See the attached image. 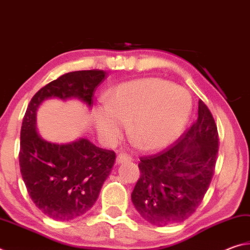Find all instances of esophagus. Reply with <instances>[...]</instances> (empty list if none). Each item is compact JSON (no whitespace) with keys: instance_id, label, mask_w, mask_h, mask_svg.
I'll return each instance as SVG.
<instances>
[{"instance_id":"esophagus-1","label":"esophagus","mask_w":250,"mask_h":250,"mask_svg":"<svg viewBox=\"0 0 250 250\" xmlns=\"http://www.w3.org/2000/svg\"><path fill=\"white\" fill-rule=\"evenodd\" d=\"M130 161H132V158H131L130 155L124 154V153H121V154L118 155L117 159H116V162H117L118 164L124 163V162H130Z\"/></svg>"}]
</instances>
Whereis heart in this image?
<instances>
[{"instance_id": "1", "label": "heart", "mask_w": 250, "mask_h": 250, "mask_svg": "<svg viewBox=\"0 0 250 250\" xmlns=\"http://www.w3.org/2000/svg\"><path fill=\"white\" fill-rule=\"evenodd\" d=\"M192 111V98L184 87L167 79L147 77L112 88L105 104L95 112L100 137L113 145L124 135L129 122L130 134L146 151L171 146L183 132Z\"/></svg>"}]
</instances>
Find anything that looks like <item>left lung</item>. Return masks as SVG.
<instances>
[{"label": "left lung", "instance_id": "1", "mask_svg": "<svg viewBox=\"0 0 250 250\" xmlns=\"http://www.w3.org/2000/svg\"><path fill=\"white\" fill-rule=\"evenodd\" d=\"M218 131L208 107L198 100V118L167 149L141 156L131 194L146 221L166 226L188 218L201 204L214 175Z\"/></svg>", "mask_w": 250, "mask_h": 250}]
</instances>
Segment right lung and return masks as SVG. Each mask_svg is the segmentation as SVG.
I'll return each mask as SVG.
<instances>
[{
  "instance_id": "obj_1",
  "label": "right lung",
  "mask_w": 250,
  "mask_h": 250,
  "mask_svg": "<svg viewBox=\"0 0 250 250\" xmlns=\"http://www.w3.org/2000/svg\"><path fill=\"white\" fill-rule=\"evenodd\" d=\"M105 77L100 69L62 75L34 95L23 118L21 173L34 204L55 221H70L91 208L111 172L116 153L83 138L70 143L45 140L37 131V108L50 97H75L91 105L97 87Z\"/></svg>"
}]
</instances>
